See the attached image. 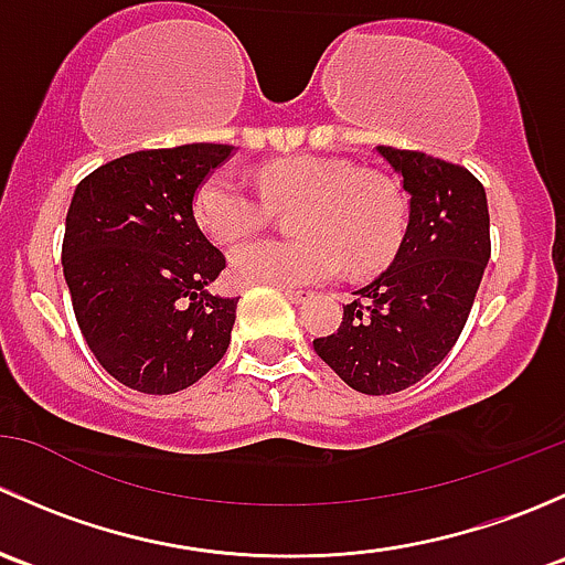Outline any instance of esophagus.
<instances>
[{
  "label": "esophagus",
  "mask_w": 565,
  "mask_h": 565,
  "mask_svg": "<svg viewBox=\"0 0 565 565\" xmlns=\"http://www.w3.org/2000/svg\"><path fill=\"white\" fill-rule=\"evenodd\" d=\"M281 292L287 295L289 300H295V303H303V300H311L315 298V292L311 289H298V287H281Z\"/></svg>",
  "instance_id": "esophagus-1"
}]
</instances>
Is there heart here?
<instances>
[{"mask_svg": "<svg viewBox=\"0 0 565 565\" xmlns=\"http://www.w3.org/2000/svg\"><path fill=\"white\" fill-rule=\"evenodd\" d=\"M256 196L232 169H215L193 193V218L215 243H232L259 232L270 207L289 213L292 241L243 243L230 254L237 284L309 287L352 273L377 270L391 259L404 235L407 204L391 177L355 169L350 161L295 156L265 163L256 172Z\"/></svg>", "mask_w": 565, "mask_h": 565, "instance_id": "1", "label": "heart"}]
</instances>
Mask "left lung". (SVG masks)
I'll return each mask as SVG.
<instances>
[{
  "label": "left lung",
  "mask_w": 565,
  "mask_h": 565,
  "mask_svg": "<svg viewBox=\"0 0 565 565\" xmlns=\"http://www.w3.org/2000/svg\"><path fill=\"white\" fill-rule=\"evenodd\" d=\"M409 193V224L391 267L358 289L317 355L350 388L398 393L457 344L492 254L487 191L459 163L377 147Z\"/></svg>",
  "instance_id": "left-lung-1"
}]
</instances>
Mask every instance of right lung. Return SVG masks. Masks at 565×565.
Instances as JSON below:
<instances>
[{
  "mask_svg": "<svg viewBox=\"0 0 565 565\" xmlns=\"http://www.w3.org/2000/svg\"><path fill=\"white\" fill-rule=\"evenodd\" d=\"M232 145L139 150L76 185L62 270L84 341L117 383L177 393L230 347L237 298L207 292L224 254L193 218V193Z\"/></svg>",
  "mask_w": 565,
  "mask_h": 565,
  "instance_id": "right-lung-1",
  "label": "right lung"
}]
</instances>
